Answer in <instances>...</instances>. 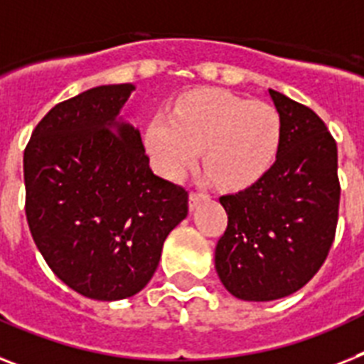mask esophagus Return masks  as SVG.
I'll return each mask as SVG.
<instances>
[{
  "label": "esophagus",
  "mask_w": 364,
  "mask_h": 364,
  "mask_svg": "<svg viewBox=\"0 0 364 364\" xmlns=\"http://www.w3.org/2000/svg\"><path fill=\"white\" fill-rule=\"evenodd\" d=\"M206 199H208V195L195 193V191H191V193H189V210H195L200 203H203V200Z\"/></svg>",
  "instance_id": "34e87169"
}]
</instances>
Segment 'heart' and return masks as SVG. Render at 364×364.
I'll use <instances>...</instances> for the list:
<instances>
[{
    "label": "heart",
    "instance_id": "b5f03b06",
    "mask_svg": "<svg viewBox=\"0 0 364 364\" xmlns=\"http://www.w3.org/2000/svg\"><path fill=\"white\" fill-rule=\"evenodd\" d=\"M145 149L160 175L178 180L203 149L206 176L223 188L255 184L273 165L281 143L279 111L221 89L195 91L145 128Z\"/></svg>",
    "mask_w": 364,
    "mask_h": 364
}]
</instances>
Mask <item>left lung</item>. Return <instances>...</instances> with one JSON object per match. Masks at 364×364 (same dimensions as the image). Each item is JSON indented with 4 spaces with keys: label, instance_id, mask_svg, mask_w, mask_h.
Listing matches in <instances>:
<instances>
[{
    "label": "left lung",
    "instance_id": "left-lung-1",
    "mask_svg": "<svg viewBox=\"0 0 364 364\" xmlns=\"http://www.w3.org/2000/svg\"><path fill=\"white\" fill-rule=\"evenodd\" d=\"M281 117L275 164L243 191L219 197L229 215L215 272L243 301H273L314 277L335 240L337 143L307 106L269 89Z\"/></svg>",
    "mask_w": 364,
    "mask_h": 364
}]
</instances>
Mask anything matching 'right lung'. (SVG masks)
<instances>
[{"label":"right lung","mask_w":364,"mask_h":364,"mask_svg":"<svg viewBox=\"0 0 364 364\" xmlns=\"http://www.w3.org/2000/svg\"><path fill=\"white\" fill-rule=\"evenodd\" d=\"M135 85H100L57 104L23 152L26 215L38 251L81 296L117 301L149 284L188 191L152 173L121 109Z\"/></svg>","instance_id":"1"}]
</instances>
